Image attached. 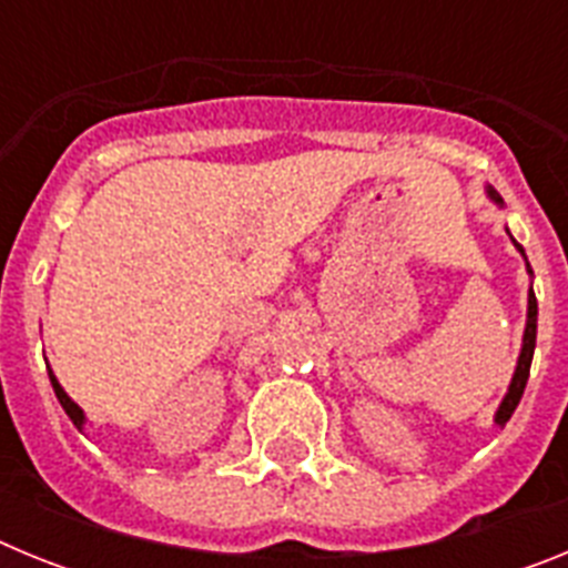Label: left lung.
<instances>
[{
    "label": "left lung",
    "instance_id": "1",
    "mask_svg": "<svg viewBox=\"0 0 568 568\" xmlns=\"http://www.w3.org/2000/svg\"><path fill=\"white\" fill-rule=\"evenodd\" d=\"M486 195H489V199L495 204H504V199H500V195H498V190L486 187ZM511 241H515V239H511ZM515 247H518L520 253H524V247H520L518 241H515ZM524 258H526V255H524ZM526 267H529V261H526ZM529 275H531V267H529ZM535 338H538V298H535V293H531V290H529V313H526L524 346H520V358H518V366H515V375H511L509 393H506V398L500 400L498 415H495V424H498V426H506V420L511 418V413L518 409L520 398H524L526 381H529L531 355H535Z\"/></svg>",
    "mask_w": 568,
    "mask_h": 568
}]
</instances>
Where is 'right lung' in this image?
Segmentation results:
<instances>
[{"mask_svg": "<svg viewBox=\"0 0 568 568\" xmlns=\"http://www.w3.org/2000/svg\"><path fill=\"white\" fill-rule=\"evenodd\" d=\"M50 384H53V393H57L59 404H62V409H64V413H68V418L73 420V424H77L79 429H82V426H84V413H82V409H79V404H73V400L68 398V393H64L62 384H59L57 375H53V373H50Z\"/></svg>", "mask_w": 568, "mask_h": 568, "instance_id": "obj_1", "label": "right lung"}]
</instances>
